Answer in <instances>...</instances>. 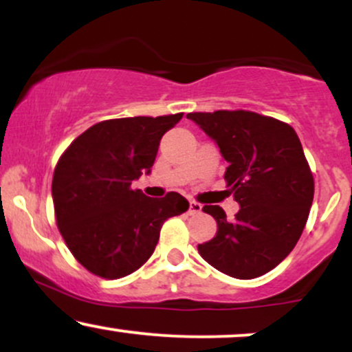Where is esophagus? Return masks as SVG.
Here are the masks:
<instances>
[{
	"instance_id": "esophagus-1",
	"label": "esophagus",
	"mask_w": 352,
	"mask_h": 352,
	"mask_svg": "<svg viewBox=\"0 0 352 352\" xmlns=\"http://www.w3.org/2000/svg\"><path fill=\"white\" fill-rule=\"evenodd\" d=\"M188 213H190V215H199V213H201V205L199 204V201H195V200H190Z\"/></svg>"
}]
</instances>
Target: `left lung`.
<instances>
[{"label": "left lung", "instance_id": "8db88e82", "mask_svg": "<svg viewBox=\"0 0 352 352\" xmlns=\"http://www.w3.org/2000/svg\"><path fill=\"white\" fill-rule=\"evenodd\" d=\"M193 120L228 162L225 180L240 204L235 220L205 205L217 235L199 253L218 272L252 280L280 265L300 240L314 180L292 125L250 111L192 112Z\"/></svg>", "mask_w": 352, "mask_h": 352}]
</instances>
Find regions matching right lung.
Here are the masks:
<instances>
[{
    "instance_id": "add662e5",
    "label": "right lung",
    "mask_w": 352,
    "mask_h": 352,
    "mask_svg": "<svg viewBox=\"0 0 352 352\" xmlns=\"http://www.w3.org/2000/svg\"><path fill=\"white\" fill-rule=\"evenodd\" d=\"M182 116L102 120L60 155L52 177L56 221L91 273L107 280L134 273L155 250L164 221L188 210L177 192L151 199L132 190V182L151 173L160 139Z\"/></svg>"
}]
</instances>
